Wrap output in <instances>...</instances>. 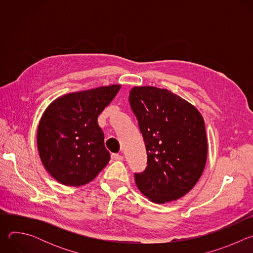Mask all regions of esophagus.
<instances>
[{
    "mask_svg": "<svg viewBox=\"0 0 253 253\" xmlns=\"http://www.w3.org/2000/svg\"><path fill=\"white\" fill-rule=\"evenodd\" d=\"M111 159L112 160H123V156H121L117 153H112L111 154Z\"/></svg>",
    "mask_w": 253,
    "mask_h": 253,
    "instance_id": "obj_1",
    "label": "esophagus"
}]
</instances>
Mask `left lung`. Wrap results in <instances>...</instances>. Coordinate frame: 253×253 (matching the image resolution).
Masks as SVG:
<instances>
[{"label": "left lung", "instance_id": "1", "mask_svg": "<svg viewBox=\"0 0 253 253\" xmlns=\"http://www.w3.org/2000/svg\"><path fill=\"white\" fill-rule=\"evenodd\" d=\"M129 102L147 151L145 170L135 173L138 189L156 203L182 197L197 183L206 163L201 114L181 97L151 86L134 87Z\"/></svg>", "mask_w": 253, "mask_h": 253}]
</instances>
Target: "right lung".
<instances>
[{"mask_svg": "<svg viewBox=\"0 0 253 253\" xmlns=\"http://www.w3.org/2000/svg\"><path fill=\"white\" fill-rule=\"evenodd\" d=\"M120 85L71 93L44 112L37 143L46 170L60 183L81 186L93 180L110 160L97 119Z\"/></svg>", "mask_w": 253, "mask_h": 253, "instance_id": "obj_1", "label": "right lung"}]
</instances>
